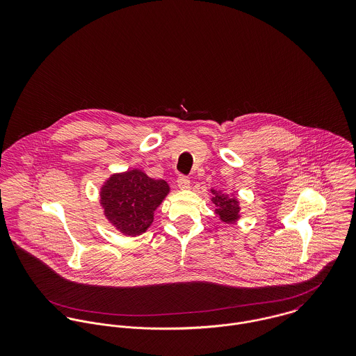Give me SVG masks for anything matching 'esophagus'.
<instances>
[{
	"mask_svg": "<svg viewBox=\"0 0 356 356\" xmlns=\"http://www.w3.org/2000/svg\"><path fill=\"white\" fill-rule=\"evenodd\" d=\"M177 184H178V188H179L181 191H186V189L191 188V179H189L188 177H185V175L178 177Z\"/></svg>",
	"mask_w": 356,
	"mask_h": 356,
	"instance_id": "1",
	"label": "esophagus"
}]
</instances>
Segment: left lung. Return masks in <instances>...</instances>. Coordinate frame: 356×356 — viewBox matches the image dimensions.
Here are the masks:
<instances>
[{"label":"left lung","instance_id":"left-lung-1","mask_svg":"<svg viewBox=\"0 0 356 356\" xmlns=\"http://www.w3.org/2000/svg\"><path fill=\"white\" fill-rule=\"evenodd\" d=\"M211 193H212L211 202L215 204V213L222 222L232 225L241 218V213H240L241 207L236 196H229L215 189H211Z\"/></svg>","mask_w":356,"mask_h":356}]
</instances>
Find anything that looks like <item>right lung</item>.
Segmentation results:
<instances>
[{
  "label": "right lung",
  "mask_w": 356,
  "mask_h": 356,
  "mask_svg": "<svg viewBox=\"0 0 356 356\" xmlns=\"http://www.w3.org/2000/svg\"><path fill=\"white\" fill-rule=\"evenodd\" d=\"M168 193L170 186L164 179H153L143 170L133 168L105 179L100 188V205L118 232L136 237L149 229L154 211Z\"/></svg>",
  "instance_id": "add662e5"
}]
</instances>
